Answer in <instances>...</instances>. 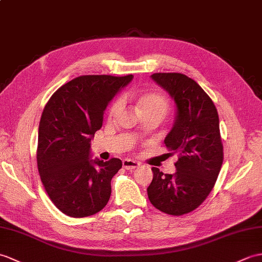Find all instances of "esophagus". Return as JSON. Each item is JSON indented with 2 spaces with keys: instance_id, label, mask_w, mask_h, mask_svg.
Returning a JSON list of instances; mask_svg holds the SVG:
<instances>
[{
  "instance_id": "obj_1",
  "label": "esophagus",
  "mask_w": 262,
  "mask_h": 262,
  "mask_svg": "<svg viewBox=\"0 0 262 262\" xmlns=\"http://www.w3.org/2000/svg\"><path fill=\"white\" fill-rule=\"evenodd\" d=\"M138 165H139V164L136 161H133V160H129V159H125L123 161V166L126 169H134V168L138 167Z\"/></svg>"
}]
</instances>
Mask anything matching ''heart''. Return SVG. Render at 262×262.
Masks as SVG:
<instances>
[{
	"instance_id": "obj_1",
	"label": "heart",
	"mask_w": 262,
	"mask_h": 262,
	"mask_svg": "<svg viewBox=\"0 0 262 262\" xmlns=\"http://www.w3.org/2000/svg\"><path fill=\"white\" fill-rule=\"evenodd\" d=\"M121 103H123L121 99L115 100L112 103L108 111L109 117H113L114 115H116L121 107ZM137 105L142 114H155L159 115L162 118L165 116L168 109L167 100L162 95L156 93H146L142 95L137 100Z\"/></svg>"
}]
</instances>
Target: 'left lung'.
<instances>
[{
  "label": "left lung",
  "instance_id": "left-lung-1",
  "mask_svg": "<svg viewBox=\"0 0 262 262\" xmlns=\"http://www.w3.org/2000/svg\"><path fill=\"white\" fill-rule=\"evenodd\" d=\"M176 106V116L164 143L179 157L174 174L153 167L147 195L157 210L183 215L202 204L213 188L223 162L219 115L213 101L196 81L178 72L153 74Z\"/></svg>",
  "mask_w": 262,
  "mask_h": 262
}]
</instances>
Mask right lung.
Listing matches in <instances>:
<instances>
[{"instance_id": "right-lung-1", "label": "right lung", "mask_w": 262, "mask_h": 262, "mask_svg": "<svg viewBox=\"0 0 262 262\" xmlns=\"http://www.w3.org/2000/svg\"><path fill=\"white\" fill-rule=\"evenodd\" d=\"M133 75L80 76L49 99L39 125L36 162L52 203L72 217L96 214L108 203L119 159L91 160L90 142L102 126L108 103Z\"/></svg>"}]
</instances>
